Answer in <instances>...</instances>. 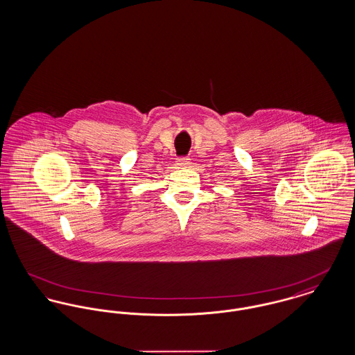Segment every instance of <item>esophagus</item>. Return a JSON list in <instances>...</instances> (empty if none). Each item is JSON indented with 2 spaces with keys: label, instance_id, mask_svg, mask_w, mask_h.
Listing matches in <instances>:
<instances>
[{
  "label": "esophagus",
  "instance_id": "1",
  "mask_svg": "<svg viewBox=\"0 0 355 355\" xmlns=\"http://www.w3.org/2000/svg\"><path fill=\"white\" fill-rule=\"evenodd\" d=\"M189 164H190V158H187V157H181L177 159V165L180 168H186V166H189Z\"/></svg>",
  "mask_w": 355,
  "mask_h": 355
}]
</instances>
